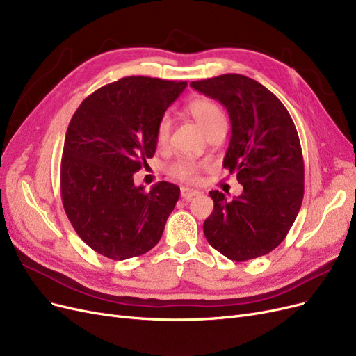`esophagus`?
I'll list each match as a JSON object with an SVG mask.
<instances>
[{"instance_id":"esophagus-1","label":"esophagus","mask_w":356,"mask_h":356,"mask_svg":"<svg viewBox=\"0 0 356 356\" xmlns=\"http://www.w3.org/2000/svg\"><path fill=\"white\" fill-rule=\"evenodd\" d=\"M180 195H181V200L191 201V200L193 198V196L200 195V192L195 191V189H191V188H181V189H180Z\"/></svg>"}]
</instances>
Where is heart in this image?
I'll return each mask as SVG.
<instances>
[{
  "label": "heart",
  "mask_w": 356,
  "mask_h": 356,
  "mask_svg": "<svg viewBox=\"0 0 356 356\" xmlns=\"http://www.w3.org/2000/svg\"><path fill=\"white\" fill-rule=\"evenodd\" d=\"M188 113L193 117V120L200 124L207 136L216 134L220 130H226L227 120L226 114L220 105L209 98H195L188 104ZM171 123L167 115H163L155 127V143L156 147L164 148L170 139ZM201 164L188 158L175 161L167 167V173L180 181H196L200 176Z\"/></svg>",
  "instance_id": "b5f03b06"
}]
</instances>
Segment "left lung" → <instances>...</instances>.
Instances as JSON below:
<instances>
[{
	"instance_id": "8db88e82",
	"label": "left lung",
	"mask_w": 356,
	"mask_h": 356,
	"mask_svg": "<svg viewBox=\"0 0 356 356\" xmlns=\"http://www.w3.org/2000/svg\"><path fill=\"white\" fill-rule=\"evenodd\" d=\"M191 86L227 108L232 136L222 167L243 186L233 200L209 192L214 209L204 222L205 238L232 261L267 255L284 241L304 200V156L292 117L273 92L243 74Z\"/></svg>"
}]
</instances>
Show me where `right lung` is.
Instances as JSON below:
<instances>
[{
    "mask_svg": "<svg viewBox=\"0 0 356 356\" xmlns=\"http://www.w3.org/2000/svg\"><path fill=\"white\" fill-rule=\"evenodd\" d=\"M188 82L129 76L97 89L65 131L61 201L73 229L95 252L122 261L161 239L180 189L160 181L147 192L134 175L156 149L155 127Z\"/></svg>",
    "mask_w": 356,
    "mask_h": 356,
    "instance_id": "add662e5",
    "label": "right lung"
}]
</instances>
